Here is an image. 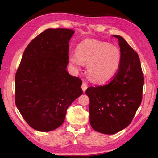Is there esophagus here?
Here are the masks:
<instances>
[{"mask_svg":"<svg viewBox=\"0 0 158 158\" xmlns=\"http://www.w3.org/2000/svg\"><path fill=\"white\" fill-rule=\"evenodd\" d=\"M81 88H82V89H83V92H85L86 91V89H87V88H88V85H87V83H85V82H83V83H82V85H81Z\"/></svg>","mask_w":158,"mask_h":158,"instance_id":"34e87169","label":"esophagus"}]
</instances>
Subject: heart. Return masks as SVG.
<instances>
[{
    "instance_id": "heart-1",
    "label": "heart",
    "mask_w": 158,
    "mask_h": 158,
    "mask_svg": "<svg viewBox=\"0 0 158 158\" xmlns=\"http://www.w3.org/2000/svg\"><path fill=\"white\" fill-rule=\"evenodd\" d=\"M69 59L77 70L88 64L89 79L94 83H102L112 79L119 71L122 53L117 47L109 43L87 39L77 45L76 52L69 53Z\"/></svg>"
}]
</instances>
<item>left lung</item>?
Masks as SVG:
<instances>
[{
	"instance_id": "left-lung-1",
	"label": "left lung",
	"mask_w": 158,
	"mask_h": 158,
	"mask_svg": "<svg viewBox=\"0 0 158 158\" xmlns=\"http://www.w3.org/2000/svg\"><path fill=\"white\" fill-rule=\"evenodd\" d=\"M119 41L122 62L119 71L108 84L90 87L89 122L97 132L113 135L129 125L142 101L144 77L139 57L122 36Z\"/></svg>"
}]
</instances>
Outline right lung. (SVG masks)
Here are the masks:
<instances>
[{"label": "right lung", "instance_id": "right-lung-1", "mask_svg": "<svg viewBox=\"0 0 158 158\" xmlns=\"http://www.w3.org/2000/svg\"><path fill=\"white\" fill-rule=\"evenodd\" d=\"M74 33L72 29H47L23 53L15 75V104L35 130L58 128L68 107L83 94L81 80L66 70L69 43Z\"/></svg>", "mask_w": 158, "mask_h": 158}]
</instances>
